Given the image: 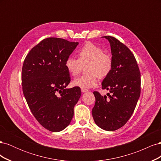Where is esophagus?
<instances>
[{
    "label": "esophagus",
    "mask_w": 161,
    "mask_h": 161,
    "mask_svg": "<svg viewBox=\"0 0 161 161\" xmlns=\"http://www.w3.org/2000/svg\"><path fill=\"white\" fill-rule=\"evenodd\" d=\"M81 91L82 92H87L88 91V90H87L86 89H84V88H81Z\"/></svg>",
    "instance_id": "esophagus-1"
}]
</instances>
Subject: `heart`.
<instances>
[{
	"mask_svg": "<svg viewBox=\"0 0 161 161\" xmlns=\"http://www.w3.org/2000/svg\"><path fill=\"white\" fill-rule=\"evenodd\" d=\"M87 75L80 76L72 81L75 86L89 89L94 87L98 82V77L103 79L112 70L113 60L110 55L104 53L103 50L94 43L87 42L78 51V59L72 56L66 58L64 66L68 72L73 76L81 72L86 66Z\"/></svg>",
	"mask_w": 161,
	"mask_h": 161,
	"instance_id": "1",
	"label": "heart"
}]
</instances>
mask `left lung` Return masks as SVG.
Wrapping results in <instances>:
<instances>
[{"mask_svg":"<svg viewBox=\"0 0 161 161\" xmlns=\"http://www.w3.org/2000/svg\"><path fill=\"white\" fill-rule=\"evenodd\" d=\"M110 43L113 67L102 82V89L109 91L102 96L94 91L95 104L92 115L95 124L107 131L124 125L132 115L140 95V72L134 54L118 39L104 36Z\"/></svg>","mask_w":161,"mask_h":161,"instance_id":"8db88e82","label":"left lung"}]
</instances>
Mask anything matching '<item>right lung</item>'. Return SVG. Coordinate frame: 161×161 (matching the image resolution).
<instances>
[{"mask_svg":"<svg viewBox=\"0 0 161 161\" xmlns=\"http://www.w3.org/2000/svg\"><path fill=\"white\" fill-rule=\"evenodd\" d=\"M78 42L47 37L34 46L23 62V95L31 113L43 128L53 132L66 128L74 115L80 87L66 89L70 77L64 63Z\"/></svg>","mask_w":161,"mask_h":161,"instance_id":"obj_1","label":"right lung"}]
</instances>
